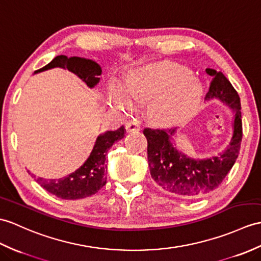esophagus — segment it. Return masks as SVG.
Wrapping results in <instances>:
<instances>
[{
	"mask_svg": "<svg viewBox=\"0 0 261 261\" xmlns=\"http://www.w3.org/2000/svg\"><path fill=\"white\" fill-rule=\"evenodd\" d=\"M125 129L126 132H139L140 131V125H139L138 122H135V121H130L125 124Z\"/></svg>",
	"mask_w": 261,
	"mask_h": 261,
	"instance_id": "34e87169",
	"label": "esophagus"
}]
</instances>
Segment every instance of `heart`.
<instances>
[{
  "instance_id": "obj_1",
  "label": "heart",
  "mask_w": 261,
  "mask_h": 261,
  "mask_svg": "<svg viewBox=\"0 0 261 261\" xmlns=\"http://www.w3.org/2000/svg\"><path fill=\"white\" fill-rule=\"evenodd\" d=\"M200 82L191 71L177 63L159 62L132 70L126 83L114 81L111 102L119 110L130 111L135 100L147 101V116L153 123L177 122L196 106Z\"/></svg>"
}]
</instances>
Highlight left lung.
<instances>
[{"instance_id": "8db88e82", "label": "left lung", "mask_w": 261, "mask_h": 261, "mask_svg": "<svg viewBox=\"0 0 261 261\" xmlns=\"http://www.w3.org/2000/svg\"><path fill=\"white\" fill-rule=\"evenodd\" d=\"M211 82L205 100H217L233 112L232 133L222 152L211 158L195 159L174 143L178 129H144L148 140L151 177L163 192L185 199L200 198L218 188L238 158L242 138L241 105L237 91L222 72L205 69Z\"/></svg>"}]
</instances>
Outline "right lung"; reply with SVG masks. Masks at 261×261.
Segmentation results:
<instances>
[{"mask_svg":"<svg viewBox=\"0 0 261 261\" xmlns=\"http://www.w3.org/2000/svg\"><path fill=\"white\" fill-rule=\"evenodd\" d=\"M61 68L69 70L92 89L100 82L102 68L99 63L91 59L81 57H65L58 56L52 61L40 70H36L34 74ZM125 136L124 125L120 126L116 131H106L98 136L91 151L89 158L74 172L60 179L46 180L38 178L35 181L43 187L46 191L58 198L66 200L82 199L94 195L107 184V152L114 142H117ZM29 173H31L29 171ZM33 175V174H32ZM35 178V175H33Z\"/></svg>","mask_w":261,"mask_h":261,"instance_id":"obj_1","label":"right lung"}]
</instances>
